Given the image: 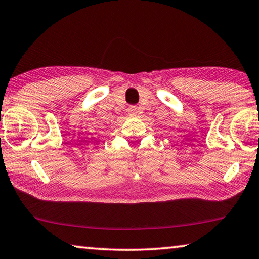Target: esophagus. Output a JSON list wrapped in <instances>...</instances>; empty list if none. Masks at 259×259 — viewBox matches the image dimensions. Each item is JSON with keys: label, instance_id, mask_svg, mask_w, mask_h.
<instances>
[{"label": "esophagus", "instance_id": "34e87169", "mask_svg": "<svg viewBox=\"0 0 259 259\" xmlns=\"http://www.w3.org/2000/svg\"><path fill=\"white\" fill-rule=\"evenodd\" d=\"M129 112H130V116H136L137 114V107H135V105H133V107L129 108Z\"/></svg>", "mask_w": 259, "mask_h": 259}]
</instances>
